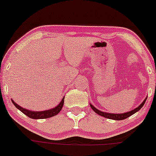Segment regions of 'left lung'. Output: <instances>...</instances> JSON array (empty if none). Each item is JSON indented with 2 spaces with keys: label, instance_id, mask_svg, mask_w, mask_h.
<instances>
[{
  "label": "left lung",
  "instance_id": "left-lung-1",
  "mask_svg": "<svg viewBox=\"0 0 156 156\" xmlns=\"http://www.w3.org/2000/svg\"><path fill=\"white\" fill-rule=\"evenodd\" d=\"M146 101H147V98L144 99V101L142 102V104H140L139 107H137V108L134 109V110H132L131 111L127 112V113H119H119L118 114L117 113H105V112H102V111H101V110H98L97 108H95V107H94L93 105H91V104H90V107H91V109H92V110H94L96 113H98V115H101V116L105 117V118L110 119H114V120H122V119H126L128 118V117L131 116V115H133L134 113H137V111H139V110L142 108L143 106L144 105Z\"/></svg>",
  "mask_w": 156,
  "mask_h": 156
}]
</instances>
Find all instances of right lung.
<instances>
[{"instance_id": "add662e5", "label": "right lung", "mask_w": 156, "mask_h": 156, "mask_svg": "<svg viewBox=\"0 0 156 156\" xmlns=\"http://www.w3.org/2000/svg\"><path fill=\"white\" fill-rule=\"evenodd\" d=\"M13 105H15V107L17 109H19L21 112H22L25 115H26L27 116H28L29 118L34 119H47L50 118V117L54 116V115H57L58 113H59V112L61 111V110L63 107L64 101H65V97L62 98V100L61 101V102L59 103L58 105H57V107H54V108L50 109V110H44V111H31V110H27L25 108H22V107L18 105L16 103L11 99Z\"/></svg>"}]
</instances>
